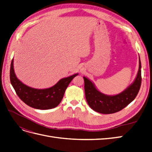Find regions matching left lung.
<instances>
[{
    "mask_svg": "<svg viewBox=\"0 0 152 152\" xmlns=\"http://www.w3.org/2000/svg\"><path fill=\"white\" fill-rule=\"evenodd\" d=\"M140 57V56H139ZM141 65L139 58V69L132 83L121 93L107 95L101 93L88 78L83 77L86 98L89 107L100 113L110 114L121 111L135 99L141 84Z\"/></svg>",
    "mask_w": 152,
    "mask_h": 152,
    "instance_id": "1",
    "label": "left lung"
}]
</instances>
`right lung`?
Masks as SVG:
<instances>
[{
    "label": "right lung",
    "instance_id": "1",
    "mask_svg": "<svg viewBox=\"0 0 152 152\" xmlns=\"http://www.w3.org/2000/svg\"><path fill=\"white\" fill-rule=\"evenodd\" d=\"M12 59L10 69L11 83L17 95L29 107L39 109L48 110L56 107L60 103L68 86L72 79L78 75L75 73L68 77L63 78L53 86L46 89H35L29 87L18 79Z\"/></svg>",
    "mask_w": 152,
    "mask_h": 152
}]
</instances>
